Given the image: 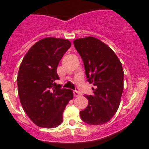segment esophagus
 <instances>
[{"instance_id": "34e87169", "label": "esophagus", "mask_w": 149, "mask_h": 149, "mask_svg": "<svg viewBox=\"0 0 149 149\" xmlns=\"http://www.w3.org/2000/svg\"><path fill=\"white\" fill-rule=\"evenodd\" d=\"M73 96H74L75 97H79V96H80V93H79L78 91H73Z\"/></svg>"}]
</instances>
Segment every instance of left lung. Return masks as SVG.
<instances>
[{"mask_svg":"<svg viewBox=\"0 0 149 149\" xmlns=\"http://www.w3.org/2000/svg\"><path fill=\"white\" fill-rule=\"evenodd\" d=\"M84 61L88 81L94 86L93 95H85L88 104L81 111V118L89 125H102L114 116L123 91V66L107 45L93 37L73 41Z\"/></svg>","mask_w":149,"mask_h":149,"instance_id":"obj_1","label":"left lung"}]
</instances>
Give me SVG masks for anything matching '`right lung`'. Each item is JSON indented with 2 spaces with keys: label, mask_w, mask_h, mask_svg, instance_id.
<instances>
[{
  "label": "right lung",
  "mask_w": 149,
  "mask_h": 149,
  "mask_svg": "<svg viewBox=\"0 0 149 149\" xmlns=\"http://www.w3.org/2000/svg\"><path fill=\"white\" fill-rule=\"evenodd\" d=\"M71 43L66 39L46 37L31 47L17 76L18 94L24 110L37 126L58 127L63 112L73 98L70 89L56 85L57 68Z\"/></svg>",
  "instance_id": "add662e5"
}]
</instances>
